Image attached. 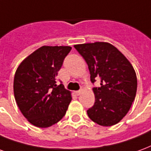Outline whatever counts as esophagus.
<instances>
[{
  "mask_svg": "<svg viewBox=\"0 0 151 151\" xmlns=\"http://www.w3.org/2000/svg\"><path fill=\"white\" fill-rule=\"evenodd\" d=\"M81 93H82V90H80V91H77V92H76V94L77 96H80Z\"/></svg>",
  "mask_w": 151,
  "mask_h": 151,
  "instance_id": "obj_1",
  "label": "esophagus"
}]
</instances>
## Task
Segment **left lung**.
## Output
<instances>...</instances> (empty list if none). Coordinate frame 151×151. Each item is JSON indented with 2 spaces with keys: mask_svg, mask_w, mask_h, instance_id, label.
<instances>
[{
  "mask_svg": "<svg viewBox=\"0 0 151 151\" xmlns=\"http://www.w3.org/2000/svg\"><path fill=\"white\" fill-rule=\"evenodd\" d=\"M88 66L95 103L87 110L89 118L102 126L116 125L127 114L137 92V76L125 56L112 44L104 42L75 45Z\"/></svg>",
  "mask_w": 151,
  "mask_h": 151,
  "instance_id": "left-lung-1",
  "label": "left lung"
}]
</instances>
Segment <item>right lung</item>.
<instances>
[{
	"mask_svg": "<svg viewBox=\"0 0 151 151\" xmlns=\"http://www.w3.org/2000/svg\"><path fill=\"white\" fill-rule=\"evenodd\" d=\"M71 47L43 46L20 63L14 80V97L23 116L39 128L62 119L71 101V92L56 76Z\"/></svg>",
	"mask_w": 151,
	"mask_h": 151,
	"instance_id": "obj_1",
	"label": "right lung"
}]
</instances>
